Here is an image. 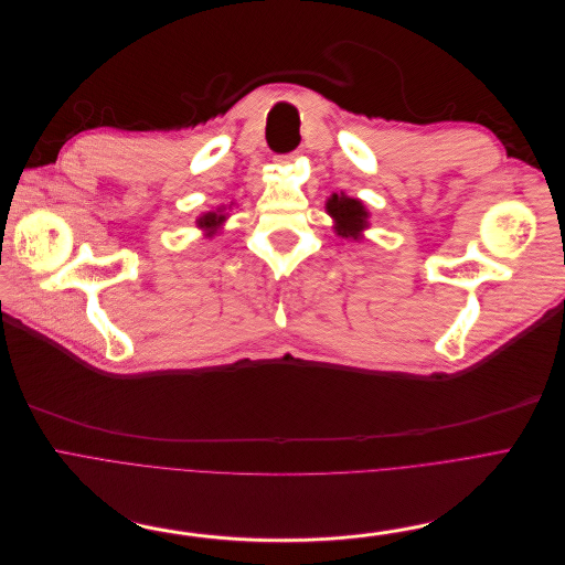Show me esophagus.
Returning <instances> with one entry per match:
<instances>
[{
	"label": "esophagus",
	"mask_w": 565,
	"mask_h": 565,
	"mask_svg": "<svg viewBox=\"0 0 565 565\" xmlns=\"http://www.w3.org/2000/svg\"><path fill=\"white\" fill-rule=\"evenodd\" d=\"M297 151H291V153H280V156H276L274 160H276V163H291V160H297Z\"/></svg>",
	"instance_id": "1"
}]
</instances>
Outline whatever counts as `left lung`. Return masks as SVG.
Wrapping results in <instances>:
<instances>
[{
  "mask_svg": "<svg viewBox=\"0 0 565 565\" xmlns=\"http://www.w3.org/2000/svg\"><path fill=\"white\" fill-rule=\"evenodd\" d=\"M329 213L335 218L338 223V234L349 236V234H356L365 227V218H367V211L363 209V204L359 200L352 198H344V195H333L327 204Z\"/></svg>",
  "mask_w": 565,
  "mask_h": 565,
  "instance_id": "8db88e82",
  "label": "left lung"
}]
</instances>
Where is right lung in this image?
Segmentation results:
<instances>
[{
	"label": "right lung",
	"mask_w": 565,
	"mask_h": 565,
	"mask_svg": "<svg viewBox=\"0 0 565 565\" xmlns=\"http://www.w3.org/2000/svg\"><path fill=\"white\" fill-rule=\"evenodd\" d=\"M223 221H225V216H221V213H216V211H209V213H204V216L200 218V227L216 230Z\"/></svg>",
	"instance_id": "add662e5"
}]
</instances>
